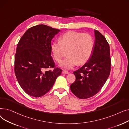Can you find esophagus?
Wrapping results in <instances>:
<instances>
[{
  "instance_id": "1",
  "label": "esophagus",
  "mask_w": 129,
  "mask_h": 129,
  "mask_svg": "<svg viewBox=\"0 0 129 129\" xmlns=\"http://www.w3.org/2000/svg\"><path fill=\"white\" fill-rule=\"evenodd\" d=\"M62 73H63V74H69V72L66 71V70H63V71H62Z\"/></svg>"
}]
</instances>
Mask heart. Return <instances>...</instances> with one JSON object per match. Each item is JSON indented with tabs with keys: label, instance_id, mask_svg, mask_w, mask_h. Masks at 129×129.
<instances>
[{
	"label": "heart",
	"instance_id": "1",
	"mask_svg": "<svg viewBox=\"0 0 129 129\" xmlns=\"http://www.w3.org/2000/svg\"><path fill=\"white\" fill-rule=\"evenodd\" d=\"M94 40L89 34L70 31L52 43L51 50L54 58L60 63L67 51V57L59 65L70 70L79 63L83 64L90 58L94 49Z\"/></svg>",
	"mask_w": 129,
	"mask_h": 129
}]
</instances>
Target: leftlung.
Segmentation results:
<instances>
[{"label": "left lung", "instance_id": "obj_1", "mask_svg": "<svg viewBox=\"0 0 129 129\" xmlns=\"http://www.w3.org/2000/svg\"><path fill=\"white\" fill-rule=\"evenodd\" d=\"M94 49L89 60L74 72L75 82L70 86L72 92L79 99H87L97 93L109 77L111 61L110 47L105 37L94 30Z\"/></svg>", "mask_w": 129, "mask_h": 129}]
</instances>
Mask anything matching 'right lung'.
<instances>
[{"label": "right lung", "mask_w": 129, "mask_h": 129, "mask_svg": "<svg viewBox=\"0 0 129 129\" xmlns=\"http://www.w3.org/2000/svg\"><path fill=\"white\" fill-rule=\"evenodd\" d=\"M60 31L44 24L31 27L24 33L17 45L15 73L22 89L29 95L40 97L52 88L62 70L53 68L51 41Z\"/></svg>", "instance_id": "right-lung-1"}]
</instances>
